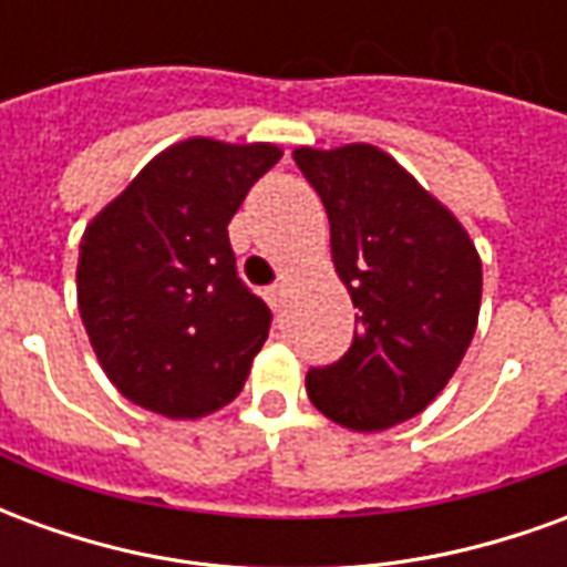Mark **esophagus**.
I'll return each mask as SVG.
<instances>
[{"label":"esophagus","mask_w":567,"mask_h":567,"mask_svg":"<svg viewBox=\"0 0 567 567\" xmlns=\"http://www.w3.org/2000/svg\"><path fill=\"white\" fill-rule=\"evenodd\" d=\"M264 300H267L272 309L282 307V303H285V285H270V288H264Z\"/></svg>","instance_id":"1"}]
</instances>
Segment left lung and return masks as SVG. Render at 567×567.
I'll return each mask as SVG.
<instances>
[{"instance_id": "8db88e82", "label": "left lung", "mask_w": 567, "mask_h": 567, "mask_svg": "<svg viewBox=\"0 0 567 567\" xmlns=\"http://www.w3.org/2000/svg\"><path fill=\"white\" fill-rule=\"evenodd\" d=\"M319 190L340 279L355 303L346 355L309 368V401L352 431L422 413L474 340L483 267L464 227L385 151L297 148Z\"/></svg>"}]
</instances>
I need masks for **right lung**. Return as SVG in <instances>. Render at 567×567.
<instances>
[{
	"instance_id": "obj_1",
	"label": "right lung",
	"mask_w": 567,
	"mask_h": 567,
	"mask_svg": "<svg viewBox=\"0 0 567 567\" xmlns=\"http://www.w3.org/2000/svg\"><path fill=\"white\" fill-rule=\"evenodd\" d=\"M279 157L260 142H178L84 230L81 321L127 401L199 419L243 392L272 312L239 279L227 224Z\"/></svg>"
}]
</instances>
